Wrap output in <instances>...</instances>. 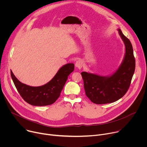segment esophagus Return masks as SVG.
Returning <instances> with one entry per match:
<instances>
[{
    "instance_id": "obj_1",
    "label": "esophagus",
    "mask_w": 147,
    "mask_h": 147,
    "mask_svg": "<svg viewBox=\"0 0 147 147\" xmlns=\"http://www.w3.org/2000/svg\"><path fill=\"white\" fill-rule=\"evenodd\" d=\"M75 66L79 69H81V67H82V61L81 60L76 61V63H75Z\"/></svg>"
}]
</instances>
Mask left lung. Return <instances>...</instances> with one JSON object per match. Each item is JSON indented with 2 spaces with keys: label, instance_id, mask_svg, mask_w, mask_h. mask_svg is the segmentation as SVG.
<instances>
[{
  "label": "left lung",
  "instance_id": "8db88e82",
  "mask_svg": "<svg viewBox=\"0 0 147 147\" xmlns=\"http://www.w3.org/2000/svg\"><path fill=\"white\" fill-rule=\"evenodd\" d=\"M117 30L125 46L124 56L119 68L113 74L106 76L86 71L81 73L86 95L96 104L112 103L122 98L130 87L135 71L132 45L121 30Z\"/></svg>",
  "mask_w": 147,
  "mask_h": 147
}]
</instances>
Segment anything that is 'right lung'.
<instances>
[{"instance_id": "add662e5", "label": "right lung", "mask_w": 147, "mask_h": 147, "mask_svg": "<svg viewBox=\"0 0 147 147\" xmlns=\"http://www.w3.org/2000/svg\"><path fill=\"white\" fill-rule=\"evenodd\" d=\"M74 65L67 63L57 71L53 78L45 84L32 87L21 82L11 71L14 85L23 99L33 106H47L53 103L59 97L69 74L73 71Z\"/></svg>"}]
</instances>
